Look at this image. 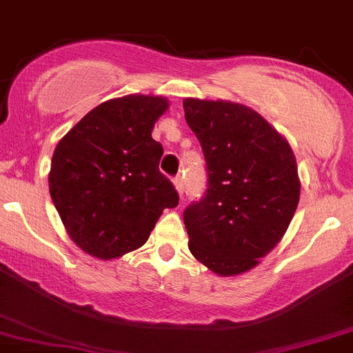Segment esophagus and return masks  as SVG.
I'll return each mask as SVG.
<instances>
[{"mask_svg": "<svg viewBox=\"0 0 353 353\" xmlns=\"http://www.w3.org/2000/svg\"><path fill=\"white\" fill-rule=\"evenodd\" d=\"M174 186H176V190H177V193H179V196H183V192H184V181H183V177L177 176L176 179H174Z\"/></svg>", "mask_w": 353, "mask_h": 353, "instance_id": "esophagus-1", "label": "esophagus"}]
</instances>
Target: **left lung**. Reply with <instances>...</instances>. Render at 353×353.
Listing matches in <instances>:
<instances>
[{
	"mask_svg": "<svg viewBox=\"0 0 353 353\" xmlns=\"http://www.w3.org/2000/svg\"><path fill=\"white\" fill-rule=\"evenodd\" d=\"M183 107L209 174L204 199L184 211L190 252L214 274H243L274 250L294 218L301 195L294 151L243 103L184 98Z\"/></svg>",
	"mask_w": 353,
	"mask_h": 353,
	"instance_id": "8db88e82",
	"label": "left lung"
}]
</instances>
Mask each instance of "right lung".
I'll return each instance as SVG.
<instances>
[{
	"label": "right lung",
	"mask_w": 353,
	"mask_h": 353,
	"mask_svg": "<svg viewBox=\"0 0 353 353\" xmlns=\"http://www.w3.org/2000/svg\"><path fill=\"white\" fill-rule=\"evenodd\" d=\"M169 100L153 94L112 98L85 114L54 149L49 192L68 236L88 255L123 256L149 239L177 192L151 137Z\"/></svg>",
	"instance_id": "add662e5"
}]
</instances>
